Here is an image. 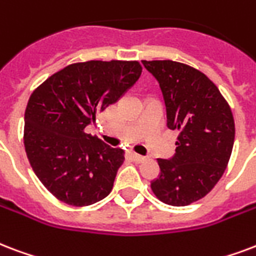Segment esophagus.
Segmentation results:
<instances>
[{"label":"esophagus","instance_id":"34e87169","mask_svg":"<svg viewBox=\"0 0 256 256\" xmlns=\"http://www.w3.org/2000/svg\"><path fill=\"white\" fill-rule=\"evenodd\" d=\"M132 160L136 161V162H142V161L146 158L145 156H141V154H136V153H132Z\"/></svg>","mask_w":256,"mask_h":256}]
</instances>
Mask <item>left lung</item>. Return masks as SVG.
I'll use <instances>...</instances> for the list:
<instances>
[{"label": "left lung", "instance_id": "obj_1", "mask_svg": "<svg viewBox=\"0 0 256 256\" xmlns=\"http://www.w3.org/2000/svg\"><path fill=\"white\" fill-rule=\"evenodd\" d=\"M142 64L162 91L166 126L180 132L174 156L157 160L160 174L150 186L165 204L188 206L204 198L227 168L235 140L231 108L202 72L172 60Z\"/></svg>", "mask_w": 256, "mask_h": 256}]
</instances>
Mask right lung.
<instances>
[{"mask_svg": "<svg viewBox=\"0 0 256 256\" xmlns=\"http://www.w3.org/2000/svg\"><path fill=\"white\" fill-rule=\"evenodd\" d=\"M138 62L71 64L48 78L29 98L24 145L38 180L60 202L91 206L111 192L124 150L84 128L140 79Z\"/></svg>", "mask_w": 256, "mask_h": 256, "instance_id": "obj_1", "label": "right lung"}]
</instances>
